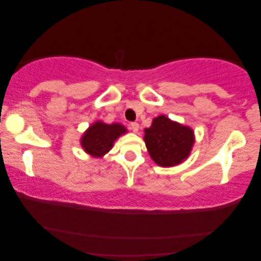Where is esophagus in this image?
Here are the masks:
<instances>
[{"label":"esophagus","mask_w":261,"mask_h":261,"mask_svg":"<svg viewBox=\"0 0 261 261\" xmlns=\"http://www.w3.org/2000/svg\"><path fill=\"white\" fill-rule=\"evenodd\" d=\"M129 129L133 130L134 133H137L139 130V123L138 122H130L129 123Z\"/></svg>","instance_id":"1"}]
</instances>
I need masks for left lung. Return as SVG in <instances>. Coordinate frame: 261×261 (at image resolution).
<instances>
[{
	"label": "left lung",
	"instance_id": "1",
	"mask_svg": "<svg viewBox=\"0 0 261 261\" xmlns=\"http://www.w3.org/2000/svg\"><path fill=\"white\" fill-rule=\"evenodd\" d=\"M145 142L149 155L160 166L178 165L188 158L194 145V132L189 127L160 115L145 129Z\"/></svg>",
	"mask_w": 261,
	"mask_h": 261
}]
</instances>
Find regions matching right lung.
I'll return each instance as SVG.
<instances>
[{
  "label": "right lung",
  "instance_id": "right-lung-1",
  "mask_svg": "<svg viewBox=\"0 0 261 261\" xmlns=\"http://www.w3.org/2000/svg\"><path fill=\"white\" fill-rule=\"evenodd\" d=\"M123 133H126V128L122 124H107L98 121L85 132L81 142L85 152L98 158L109 152V149L113 147L114 141Z\"/></svg>",
  "mask_w": 261,
  "mask_h": 261
}]
</instances>
